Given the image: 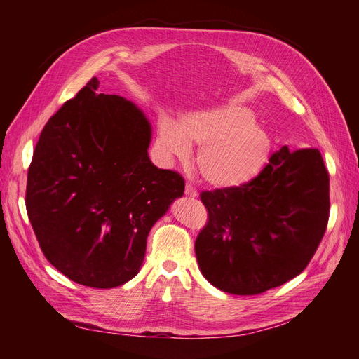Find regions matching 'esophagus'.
Listing matches in <instances>:
<instances>
[{
  "label": "esophagus",
  "instance_id": "obj_1",
  "mask_svg": "<svg viewBox=\"0 0 359 359\" xmlns=\"http://www.w3.org/2000/svg\"><path fill=\"white\" fill-rule=\"evenodd\" d=\"M184 193H186V196H189V198H196L198 196L196 189L190 186V184H186V190H184Z\"/></svg>",
  "mask_w": 359,
  "mask_h": 359
}]
</instances>
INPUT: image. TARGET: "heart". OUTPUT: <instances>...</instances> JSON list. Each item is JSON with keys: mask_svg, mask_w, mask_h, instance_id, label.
Masks as SVG:
<instances>
[{"mask_svg": "<svg viewBox=\"0 0 359 359\" xmlns=\"http://www.w3.org/2000/svg\"><path fill=\"white\" fill-rule=\"evenodd\" d=\"M157 148L168 157L184 158L189 145H199L196 166L208 186L219 190L245 187L262 175L274 151V140L255 123L244 106L227 104L184 115L175 124L161 118Z\"/></svg>", "mask_w": 359, "mask_h": 359, "instance_id": "obj_1", "label": "heart"}]
</instances>
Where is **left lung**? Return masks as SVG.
<instances>
[{"mask_svg":"<svg viewBox=\"0 0 359 359\" xmlns=\"http://www.w3.org/2000/svg\"><path fill=\"white\" fill-rule=\"evenodd\" d=\"M208 222L194 252L203 277L232 295H257L301 274L330 219V175L316 148L271 156L245 187L202 191Z\"/></svg>","mask_w":359,"mask_h":359,"instance_id":"obj_1","label":"left lung"}]
</instances>
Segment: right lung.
Masks as SVG:
<instances>
[{"label": "right lung", "instance_id": "right-lung-1", "mask_svg": "<svg viewBox=\"0 0 359 359\" xmlns=\"http://www.w3.org/2000/svg\"><path fill=\"white\" fill-rule=\"evenodd\" d=\"M99 83L93 78L41 130L25 205L61 274L111 289L139 273L151 227L182 196L184 180L151 163L144 112L124 97L97 94Z\"/></svg>", "mask_w": 359, "mask_h": 359}]
</instances>
